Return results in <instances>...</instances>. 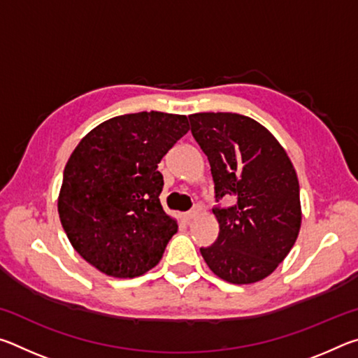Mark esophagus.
<instances>
[{
    "label": "esophagus",
    "mask_w": 358,
    "mask_h": 358,
    "mask_svg": "<svg viewBox=\"0 0 358 358\" xmlns=\"http://www.w3.org/2000/svg\"><path fill=\"white\" fill-rule=\"evenodd\" d=\"M197 215H199V210H192V211H189V213H185V215H183V220L189 222V221H192L194 217H196Z\"/></svg>",
    "instance_id": "obj_1"
}]
</instances>
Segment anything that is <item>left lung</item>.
<instances>
[{"instance_id": "left-lung-1", "label": "left lung", "mask_w": 358, "mask_h": 358, "mask_svg": "<svg viewBox=\"0 0 358 358\" xmlns=\"http://www.w3.org/2000/svg\"><path fill=\"white\" fill-rule=\"evenodd\" d=\"M191 132L207 155L216 199L220 235L201 248L216 276L252 284L273 273L292 250L301 226L300 186L292 161L271 132L245 115H189Z\"/></svg>"}]
</instances>
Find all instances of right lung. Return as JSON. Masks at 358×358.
Returning <instances> with one entry per match:
<instances>
[{
  "instance_id": "add662e5",
  "label": "right lung",
  "mask_w": 358,
  "mask_h": 358,
  "mask_svg": "<svg viewBox=\"0 0 358 358\" xmlns=\"http://www.w3.org/2000/svg\"><path fill=\"white\" fill-rule=\"evenodd\" d=\"M187 131L186 115H120L72 151L58 196L59 221L74 250L102 273L136 278L159 264L178 224L161 205L157 164Z\"/></svg>"
}]
</instances>
